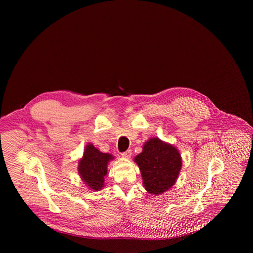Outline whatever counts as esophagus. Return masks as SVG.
<instances>
[{
	"instance_id": "obj_1",
	"label": "esophagus",
	"mask_w": 253,
	"mask_h": 253,
	"mask_svg": "<svg viewBox=\"0 0 253 253\" xmlns=\"http://www.w3.org/2000/svg\"><path fill=\"white\" fill-rule=\"evenodd\" d=\"M121 155H122V157H123V158H127V159H129V158L131 157V155H132V151H131V150H127V151L123 152Z\"/></svg>"
}]
</instances>
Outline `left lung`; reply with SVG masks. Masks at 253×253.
<instances>
[{
    "label": "left lung",
    "instance_id": "obj_1",
    "mask_svg": "<svg viewBox=\"0 0 253 253\" xmlns=\"http://www.w3.org/2000/svg\"><path fill=\"white\" fill-rule=\"evenodd\" d=\"M134 161L137 163L143 186L150 194H161L171 188L181 170L182 160L179 151L159 138H150Z\"/></svg>",
    "mask_w": 253,
    "mask_h": 253
}]
</instances>
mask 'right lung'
<instances>
[{
	"mask_svg": "<svg viewBox=\"0 0 253 253\" xmlns=\"http://www.w3.org/2000/svg\"><path fill=\"white\" fill-rule=\"evenodd\" d=\"M113 159V155L102 153L93 144L88 143L78 165V172L83 182L90 189L95 191L101 190L104 186L105 176L107 175L108 163Z\"/></svg>",
	"mask_w": 253,
	"mask_h": 253,
	"instance_id": "right-lung-1",
	"label": "right lung"
}]
</instances>
